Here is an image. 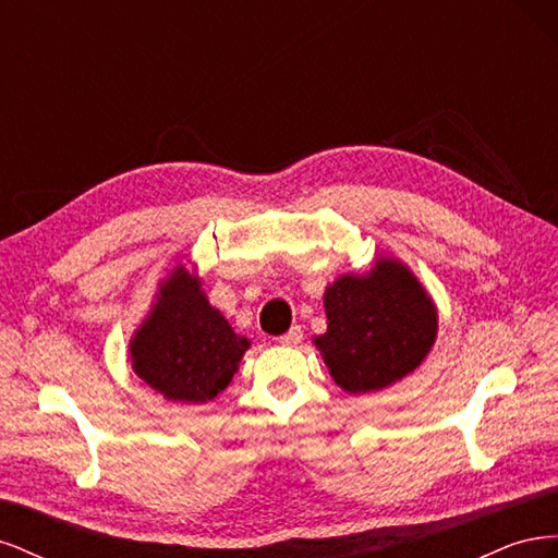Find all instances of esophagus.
Returning <instances> with one entry per match:
<instances>
[{
    "label": "esophagus",
    "instance_id": "1",
    "mask_svg": "<svg viewBox=\"0 0 558 558\" xmlns=\"http://www.w3.org/2000/svg\"><path fill=\"white\" fill-rule=\"evenodd\" d=\"M302 342V328L300 326H293L289 332L279 337V344L283 347H295Z\"/></svg>",
    "mask_w": 558,
    "mask_h": 558
}]
</instances>
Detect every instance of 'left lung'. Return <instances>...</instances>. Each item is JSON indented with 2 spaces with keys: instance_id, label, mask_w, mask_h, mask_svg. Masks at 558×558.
<instances>
[{
  "instance_id": "8db88e82",
  "label": "left lung",
  "mask_w": 558,
  "mask_h": 558,
  "mask_svg": "<svg viewBox=\"0 0 558 558\" xmlns=\"http://www.w3.org/2000/svg\"><path fill=\"white\" fill-rule=\"evenodd\" d=\"M324 307L328 330L314 344L347 393L381 391L408 377L435 344L433 300L396 258H377L367 275L332 281Z\"/></svg>"
}]
</instances>
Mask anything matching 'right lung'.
Returning <instances> with one entry per match:
<instances>
[{
	"label": "right lung",
	"mask_w": 558,
	"mask_h": 558,
	"mask_svg": "<svg viewBox=\"0 0 558 558\" xmlns=\"http://www.w3.org/2000/svg\"><path fill=\"white\" fill-rule=\"evenodd\" d=\"M199 279L177 265L130 340V361L150 388L174 402H209L228 388L251 347L209 305Z\"/></svg>",
	"instance_id": "obj_1"
}]
</instances>
